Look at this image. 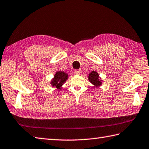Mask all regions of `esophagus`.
<instances>
[{"mask_svg": "<svg viewBox=\"0 0 149 149\" xmlns=\"http://www.w3.org/2000/svg\"><path fill=\"white\" fill-rule=\"evenodd\" d=\"M75 74H77V75H81V70H75Z\"/></svg>", "mask_w": 149, "mask_h": 149, "instance_id": "34e87169", "label": "esophagus"}]
</instances>
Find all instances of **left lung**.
<instances>
[{
	"label": "left lung",
	"instance_id": "left-lung-1",
	"mask_svg": "<svg viewBox=\"0 0 149 149\" xmlns=\"http://www.w3.org/2000/svg\"><path fill=\"white\" fill-rule=\"evenodd\" d=\"M88 80L92 84L94 87H99L102 84V80L99 77V75L96 71L91 72L88 74Z\"/></svg>",
	"mask_w": 149,
	"mask_h": 149
}]
</instances>
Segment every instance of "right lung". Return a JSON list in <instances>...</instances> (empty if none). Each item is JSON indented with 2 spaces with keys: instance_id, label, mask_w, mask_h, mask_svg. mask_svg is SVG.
Here are the masks:
<instances>
[{
  "instance_id": "add662e5",
  "label": "right lung",
  "mask_w": 149,
  "mask_h": 149,
  "mask_svg": "<svg viewBox=\"0 0 149 149\" xmlns=\"http://www.w3.org/2000/svg\"><path fill=\"white\" fill-rule=\"evenodd\" d=\"M68 78V75L63 71H58L54 75V78L50 81L52 87H55L57 89L61 90L62 86Z\"/></svg>"
}]
</instances>
